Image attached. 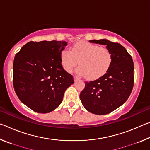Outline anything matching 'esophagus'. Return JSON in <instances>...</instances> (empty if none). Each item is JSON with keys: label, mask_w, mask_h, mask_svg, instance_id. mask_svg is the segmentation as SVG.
Masks as SVG:
<instances>
[{"label": "esophagus", "mask_w": 150, "mask_h": 150, "mask_svg": "<svg viewBox=\"0 0 150 150\" xmlns=\"http://www.w3.org/2000/svg\"><path fill=\"white\" fill-rule=\"evenodd\" d=\"M73 78H74V81L75 82V81H78L79 79V77H77V76H74V77H73Z\"/></svg>", "instance_id": "34e87169"}]
</instances>
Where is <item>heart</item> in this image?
Masks as SVG:
<instances>
[{"label": "heart", "mask_w": 150, "mask_h": 150, "mask_svg": "<svg viewBox=\"0 0 150 150\" xmlns=\"http://www.w3.org/2000/svg\"><path fill=\"white\" fill-rule=\"evenodd\" d=\"M60 60L63 69L71 72L76 65L79 75H85L88 79H98L106 74L112 63L110 50L93 43L80 41L73 44L71 52L63 50L60 52Z\"/></svg>", "instance_id": "1"}]
</instances>
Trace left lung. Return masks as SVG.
<instances>
[{"instance_id":"8db88e82","label":"left lung","mask_w":150,"mask_h":150,"mask_svg":"<svg viewBox=\"0 0 150 150\" xmlns=\"http://www.w3.org/2000/svg\"><path fill=\"white\" fill-rule=\"evenodd\" d=\"M89 42L106 45L112 55V63L108 71L102 77L85 82L80 99L90 112L107 115L122 105L130 95L134 86L133 60L127 50L118 43L106 39Z\"/></svg>"}]
</instances>
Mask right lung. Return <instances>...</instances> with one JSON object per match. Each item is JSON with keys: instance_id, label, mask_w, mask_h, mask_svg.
Instances as JSON below:
<instances>
[{"instance_id": "add662e5", "label": "right lung", "mask_w": 150, "mask_h": 150, "mask_svg": "<svg viewBox=\"0 0 150 150\" xmlns=\"http://www.w3.org/2000/svg\"><path fill=\"white\" fill-rule=\"evenodd\" d=\"M67 42L31 41L15 55L13 85L22 103L36 112L48 113L61 103L65 90L74 83L63 69L61 51Z\"/></svg>"}]
</instances>
